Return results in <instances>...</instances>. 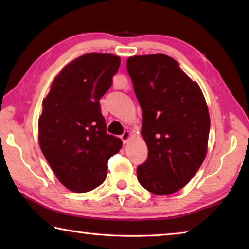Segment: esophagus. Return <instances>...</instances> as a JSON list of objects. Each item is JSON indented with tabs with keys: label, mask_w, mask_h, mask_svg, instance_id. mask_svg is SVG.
<instances>
[{
	"label": "esophagus",
	"mask_w": 249,
	"mask_h": 249,
	"mask_svg": "<svg viewBox=\"0 0 249 249\" xmlns=\"http://www.w3.org/2000/svg\"><path fill=\"white\" fill-rule=\"evenodd\" d=\"M130 137V133L128 132V130H125V132L121 135V140L123 141V142L125 144V142H127V141L129 140Z\"/></svg>",
	"instance_id": "esophagus-1"
}]
</instances>
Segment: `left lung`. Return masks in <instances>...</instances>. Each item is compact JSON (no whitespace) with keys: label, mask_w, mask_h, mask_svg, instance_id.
I'll use <instances>...</instances> for the list:
<instances>
[{"label":"left lung","mask_w":249,"mask_h":249,"mask_svg":"<svg viewBox=\"0 0 249 249\" xmlns=\"http://www.w3.org/2000/svg\"><path fill=\"white\" fill-rule=\"evenodd\" d=\"M127 72L148 147L146 161L137 167V180L151 193L171 195L192 179L205 158L208 105L199 84L166 54L129 57Z\"/></svg>","instance_id":"8db88e82"}]
</instances>
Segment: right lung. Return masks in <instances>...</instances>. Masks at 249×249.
<instances>
[{
    "label": "right lung",
    "instance_id": "1",
    "mask_svg": "<svg viewBox=\"0 0 249 249\" xmlns=\"http://www.w3.org/2000/svg\"><path fill=\"white\" fill-rule=\"evenodd\" d=\"M121 59L87 53L62 69L43 101L38 121L40 149L58 180L83 193L103 182L107 161L122 141L107 133L100 99L111 88Z\"/></svg>",
    "mask_w": 249,
    "mask_h": 249
}]
</instances>
